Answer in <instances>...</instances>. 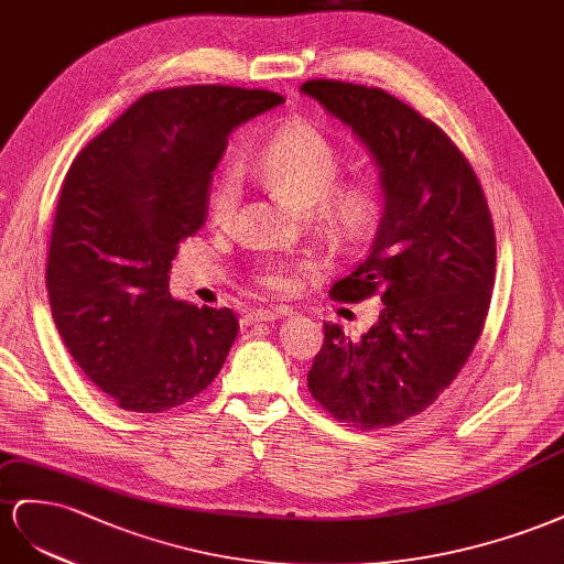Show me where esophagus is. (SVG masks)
Masks as SVG:
<instances>
[{
    "mask_svg": "<svg viewBox=\"0 0 564 564\" xmlns=\"http://www.w3.org/2000/svg\"><path fill=\"white\" fill-rule=\"evenodd\" d=\"M273 318H279V312L267 310V307H260V310H250V312H246V316H243V324H246V326H252V324H262V321H273Z\"/></svg>",
    "mask_w": 564,
    "mask_h": 564,
    "instance_id": "1",
    "label": "esophagus"
}]
</instances>
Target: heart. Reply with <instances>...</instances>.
Returning <instances> with one entry per match:
<instances>
[{
    "instance_id": "obj_1",
    "label": "heart",
    "mask_w": 564,
    "mask_h": 564,
    "mask_svg": "<svg viewBox=\"0 0 564 564\" xmlns=\"http://www.w3.org/2000/svg\"><path fill=\"white\" fill-rule=\"evenodd\" d=\"M246 170L264 186L291 198L316 227L340 248L364 243L380 217L378 191L366 182L335 186L343 174V155L335 143L310 124H293L273 137ZM240 203V174L229 167L210 193V219L217 227L234 221ZM304 262L269 260L257 269V283L267 291H285Z\"/></svg>"
}]
</instances>
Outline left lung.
I'll use <instances>...</instances> for the list:
<instances>
[{"instance_id": "obj_1", "label": "left lung", "mask_w": 564, "mask_h": 564, "mask_svg": "<svg viewBox=\"0 0 564 564\" xmlns=\"http://www.w3.org/2000/svg\"><path fill=\"white\" fill-rule=\"evenodd\" d=\"M300 91L351 127L384 198L366 260L330 288L333 300L378 295L384 307L359 340L324 324L310 392L351 427L399 425L454 382L485 328L496 271L489 205L456 143L392 94L337 79Z\"/></svg>"}]
</instances>
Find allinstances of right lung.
<instances>
[{"instance_id": "right-lung-1", "label": "right lung", "mask_w": 564, "mask_h": 564, "mask_svg": "<svg viewBox=\"0 0 564 564\" xmlns=\"http://www.w3.org/2000/svg\"><path fill=\"white\" fill-rule=\"evenodd\" d=\"M279 104L281 94L224 85L151 91L73 160L46 291L61 340L120 409L182 406L227 361L234 312L174 300L167 273L180 240L205 224L229 134Z\"/></svg>"}]
</instances>
